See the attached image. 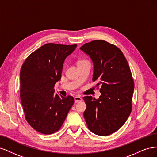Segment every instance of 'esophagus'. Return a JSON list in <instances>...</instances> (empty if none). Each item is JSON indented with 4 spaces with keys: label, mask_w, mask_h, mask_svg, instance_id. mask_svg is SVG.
I'll list each match as a JSON object with an SVG mask.
<instances>
[{
    "label": "esophagus",
    "mask_w": 157,
    "mask_h": 157,
    "mask_svg": "<svg viewBox=\"0 0 157 157\" xmlns=\"http://www.w3.org/2000/svg\"><path fill=\"white\" fill-rule=\"evenodd\" d=\"M82 98L80 97L79 96H76V97H74L75 103H78V102H80V101H82Z\"/></svg>",
    "instance_id": "34e87169"
}]
</instances>
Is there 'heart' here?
<instances>
[{"mask_svg":"<svg viewBox=\"0 0 157 157\" xmlns=\"http://www.w3.org/2000/svg\"><path fill=\"white\" fill-rule=\"evenodd\" d=\"M85 61H87V60H78V64H81V63H84Z\"/></svg>","mask_w":157,"mask_h":157,"instance_id":"b5f03b06","label":"heart"}]
</instances>
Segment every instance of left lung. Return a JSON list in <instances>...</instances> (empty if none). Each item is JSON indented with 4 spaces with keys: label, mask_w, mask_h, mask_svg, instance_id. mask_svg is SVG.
Returning <instances> with one entry per match:
<instances>
[{
    "label": "left lung",
    "mask_w": 157,
    "mask_h": 157,
    "mask_svg": "<svg viewBox=\"0 0 157 157\" xmlns=\"http://www.w3.org/2000/svg\"><path fill=\"white\" fill-rule=\"evenodd\" d=\"M80 49L93 63V81L98 82L101 95L83 98L87 105L83 115L88 128L98 136L116 132L128 118L132 111L134 80L128 63L122 52L104 40L86 43Z\"/></svg>",
    "instance_id": "8db88e82"
}]
</instances>
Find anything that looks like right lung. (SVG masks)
<instances>
[{"instance_id": "add662e5", "label": "right lung", "mask_w": 157, "mask_h": 157, "mask_svg": "<svg viewBox=\"0 0 157 157\" xmlns=\"http://www.w3.org/2000/svg\"><path fill=\"white\" fill-rule=\"evenodd\" d=\"M77 45L49 43L32 53L20 71V98L28 123L38 132L51 134L60 129L74 102L71 96L55 93L65 59Z\"/></svg>"}]
</instances>
